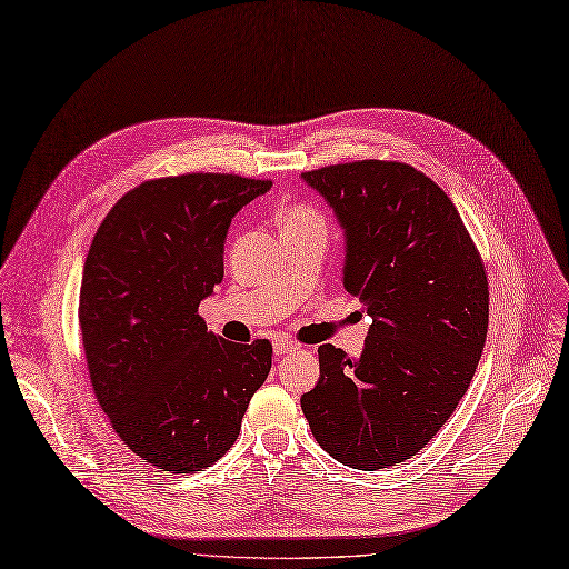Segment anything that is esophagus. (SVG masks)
I'll return each mask as SVG.
<instances>
[{"label": "esophagus", "instance_id": "34e87169", "mask_svg": "<svg viewBox=\"0 0 569 569\" xmlns=\"http://www.w3.org/2000/svg\"><path fill=\"white\" fill-rule=\"evenodd\" d=\"M300 349V345H296V342H290V340H277L273 342V353L277 356H286V353H292V351H298Z\"/></svg>", "mask_w": 569, "mask_h": 569}]
</instances>
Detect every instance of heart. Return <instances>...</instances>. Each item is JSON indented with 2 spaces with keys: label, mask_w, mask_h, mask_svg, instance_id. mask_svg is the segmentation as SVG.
<instances>
[{
  "label": "heart",
  "mask_w": 569,
  "mask_h": 569,
  "mask_svg": "<svg viewBox=\"0 0 569 569\" xmlns=\"http://www.w3.org/2000/svg\"><path fill=\"white\" fill-rule=\"evenodd\" d=\"M307 224H321V227H326L319 210H313L311 206L298 203V206H292V208L286 210L283 227H307Z\"/></svg>",
  "instance_id": "b5f03b06"
}]
</instances>
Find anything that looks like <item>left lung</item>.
Returning a JSON list of instances; mask_svg holds the SVG:
<instances>
[{
	"instance_id": "1",
	"label": "left lung",
	"mask_w": 569,
	"mask_h": 569,
	"mask_svg": "<svg viewBox=\"0 0 569 569\" xmlns=\"http://www.w3.org/2000/svg\"><path fill=\"white\" fill-rule=\"evenodd\" d=\"M345 229L347 292L372 319L359 359L319 349L300 403L319 446L377 471L422 450L467 393L488 335L486 267L455 203L401 161L302 173Z\"/></svg>"
}]
</instances>
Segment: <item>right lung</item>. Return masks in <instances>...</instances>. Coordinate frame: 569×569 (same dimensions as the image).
<instances>
[{"label":"right lung","mask_w":569,"mask_h":569,"mask_svg":"<svg viewBox=\"0 0 569 569\" xmlns=\"http://www.w3.org/2000/svg\"><path fill=\"white\" fill-rule=\"evenodd\" d=\"M271 187L229 173L147 180L98 227L83 262L79 326L91 385L138 457L173 473L218 461L271 368V345L208 332L199 305L224 277L239 210Z\"/></svg>","instance_id":"obj_1"}]
</instances>
